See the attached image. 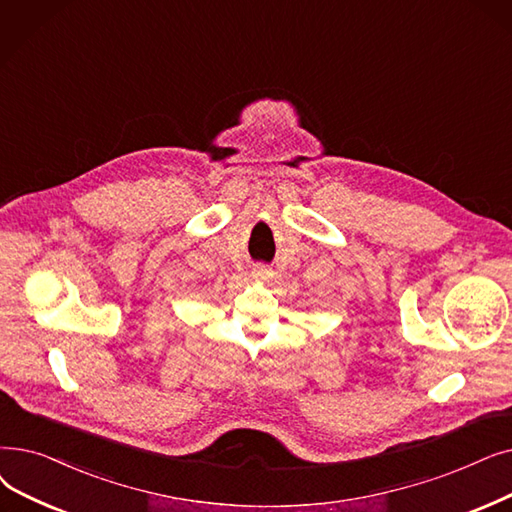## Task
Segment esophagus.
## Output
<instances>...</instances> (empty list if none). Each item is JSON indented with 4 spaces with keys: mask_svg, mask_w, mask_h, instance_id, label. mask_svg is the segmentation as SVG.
<instances>
[{
    "mask_svg": "<svg viewBox=\"0 0 512 512\" xmlns=\"http://www.w3.org/2000/svg\"><path fill=\"white\" fill-rule=\"evenodd\" d=\"M253 278L268 280V278H272V270L268 268V265H255V268H253Z\"/></svg>",
    "mask_w": 512,
    "mask_h": 512,
    "instance_id": "1",
    "label": "esophagus"
}]
</instances>
